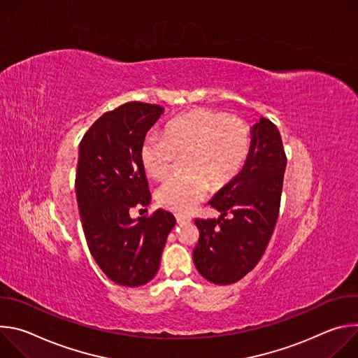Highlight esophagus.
Wrapping results in <instances>:
<instances>
[{
	"label": "esophagus",
	"instance_id": "obj_1",
	"mask_svg": "<svg viewBox=\"0 0 358 358\" xmlns=\"http://www.w3.org/2000/svg\"><path fill=\"white\" fill-rule=\"evenodd\" d=\"M176 220H177V224H185V222L191 221L189 217H182V215H177Z\"/></svg>",
	"mask_w": 358,
	"mask_h": 358
}]
</instances>
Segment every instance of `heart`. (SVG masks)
<instances>
[{
	"label": "heart",
	"instance_id": "heart-1",
	"mask_svg": "<svg viewBox=\"0 0 358 358\" xmlns=\"http://www.w3.org/2000/svg\"><path fill=\"white\" fill-rule=\"evenodd\" d=\"M252 144L250 130L241 119L224 112L195 109L170 122L166 136H145L140 159L156 180L166 178L178 157H187L185 177L167 180L157 191L160 206L176 214H189L207 198L210 184L224 187L243 167Z\"/></svg>",
	"mask_w": 358,
	"mask_h": 358
}]
</instances>
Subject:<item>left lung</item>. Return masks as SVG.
Segmentation results:
<instances>
[{
    "label": "left lung",
    "instance_id": "left-lung-1",
    "mask_svg": "<svg viewBox=\"0 0 358 358\" xmlns=\"http://www.w3.org/2000/svg\"><path fill=\"white\" fill-rule=\"evenodd\" d=\"M250 136L242 170L208 202L221 213L220 218L195 220L199 239L192 252L194 265L215 285L235 283L257 266L279 215L286 169L280 133L261 117Z\"/></svg>",
    "mask_w": 358,
    "mask_h": 358
}]
</instances>
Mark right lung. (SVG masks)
Returning a JSON list of instances; mask_svg holds the SVG:
<instances>
[{"mask_svg": "<svg viewBox=\"0 0 358 358\" xmlns=\"http://www.w3.org/2000/svg\"><path fill=\"white\" fill-rule=\"evenodd\" d=\"M164 109L129 101L100 116L79 144L76 198L93 259L120 286H143L156 276L170 231L171 213L157 210L133 220L130 210L151 199L140 150Z\"/></svg>", "mask_w": 358, "mask_h": 358, "instance_id": "1", "label": "right lung"}]
</instances>
